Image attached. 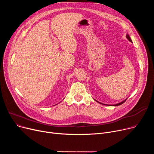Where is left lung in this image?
<instances>
[{"instance_id":"left-lung-1","label":"left lung","mask_w":154,"mask_h":154,"mask_svg":"<svg viewBox=\"0 0 154 154\" xmlns=\"http://www.w3.org/2000/svg\"><path fill=\"white\" fill-rule=\"evenodd\" d=\"M126 37H127V38L129 40V41H130L131 42H132V40H131V37H130V36L128 35V34H127L126 35ZM95 100V99H94ZM126 100H127V99H125L124 101H122V102H120V103H117V104H115V105H112L113 106H120V105H121V104H122L123 103H124L125 101H126ZM97 101V100H96ZM97 102H98V101H97ZM100 103H101L100 102H99ZM102 104H103V105H106L107 106V104H104V103H102ZM107 106H109V105H107ZM110 106V105H109Z\"/></svg>"}]
</instances>
